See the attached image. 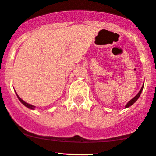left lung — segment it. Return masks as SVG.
Wrapping results in <instances>:
<instances>
[{
    "label": "left lung",
    "mask_w": 156,
    "mask_h": 156,
    "mask_svg": "<svg viewBox=\"0 0 156 156\" xmlns=\"http://www.w3.org/2000/svg\"><path fill=\"white\" fill-rule=\"evenodd\" d=\"M143 86H144V85H143V86H142L141 89H140V92H138V94H137V95H136V96L134 97L133 98H132V99H131L130 101H129V102L127 103V105H125V108H129V107H130V106L132 105L133 104H134V103H135L136 101V100L138 99V98H139V97H140V94H141L142 91H143Z\"/></svg>",
    "instance_id": "1"
}]
</instances>
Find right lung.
Segmentation results:
<instances>
[{"instance_id":"obj_1","label":"right lung","mask_w":156,"mask_h":156,"mask_svg":"<svg viewBox=\"0 0 156 156\" xmlns=\"http://www.w3.org/2000/svg\"><path fill=\"white\" fill-rule=\"evenodd\" d=\"M16 95H17V97H18V98H19V100H20V101L21 102H22L23 104L24 105L26 106V107L29 108H30V109H35V106H34V105H30V104H28V103H26V101H24L22 99V98H20V96H19V95H17V94H16Z\"/></svg>"}]
</instances>
